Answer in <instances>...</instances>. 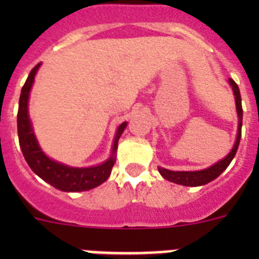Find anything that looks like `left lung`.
<instances>
[{
	"mask_svg": "<svg viewBox=\"0 0 259 259\" xmlns=\"http://www.w3.org/2000/svg\"><path fill=\"white\" fill-rule=\"evenodd\" d=\"M228 83H230L231 87H232L233 95H235V101H236L237 116H239L237 137L232 150H231V152L228 153V155H226L223 159H221V161L217 162L215 164L210 166L209 168H205V170H201V171H171V170H166V168L159 167L158 171H159V174L163 176L164 179H167L168 182L176 183V184L185 185V187H198V185L207 184V183L217 179V178H218V176L221 175V174L223 172L228 166H230L231 161H232L235 154H236L237 148H239V144H240V139H241L242 106H241V96H240V91L237 84L235 83L232 79H228Z\"/></svg>",
	"mask_w": 259,
	"mask_h": 259,
	"instance_id": "obj_1",
	"label": "left lung"
}]
</instances>
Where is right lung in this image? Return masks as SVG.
Wrapping results in <instances>:
<instances>
[{"instance_id":"obj_1","label":"right lung","mask_w":259,"mask_h":259,"mask_svg":"<svg viewBox=\"0 0 259 259\" xmlns=\"http://www.w3.org/2000/svg\"><path fill=\"white\" fill-rule=\"evenodd\" d=\"M41 63L36 65L29 72L26 83L23 85L19 98L18 109V137L24 159L27 161L31 170L40 176L41 179L49 183L54 188L63 192H83L96 188L109 179L111 168L115 163V152L118 148L119 137L122 136L127 123H122L118 127L115 139L113 144V153L107 161L93 167H70L63 163L53 161L41 150L36 136L32 130L31 120L28 116V98L32 84L35 80Z\"/></svg>"}]
</instances>
